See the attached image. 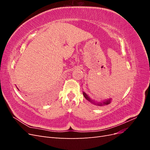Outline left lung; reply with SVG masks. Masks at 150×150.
Wrapping results in <instances>:
<instances>
[{
  "label": "left lung",
  "instance_id": "left-lung-1",
  "mask_svg": "<svg viewBox=\"0 0 150 150\" xmlns=\"http://www.w3.org/2000/svg\"><path fill=\"white\" fill-rule=\"evenodd\" d=\"M83 96H84V98L87 99V100H88L89 101H90V102H91V103H93V104H94H94H98V106H103V105H108V104H110V103H111V99H108V100H106V101H103V102H102V103H94V101H93V100H91V99L88 97V96L87 94H86L84 92H83Z\"/></svg>",
  "mask_w": 150,
  "mask_h": 150
}]
</instances>
